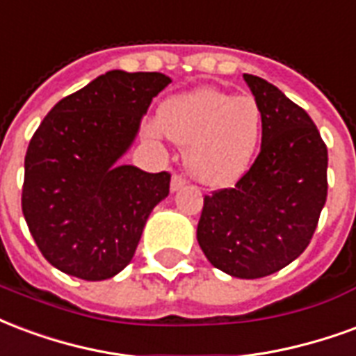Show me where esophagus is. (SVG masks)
I'll list each match as a JSON object with an SVG mask.
<instances>
[{
  "label": "esophagus",
  "mask_w": 356,
  "mask_h": 356,
  "mask_svg": "<svg viewBox=\"0 0 356 356\" xmlns=\"http://www.w3.org/2000/svg\"><path fill=\"white\" fill-rule=\"evenodd\" d=\"M184 186H186V180H184L181 176H172V180H170V191H172V193H176V191L184 188Z\"/></svg>",
  "instance_id": "esophagus-1"
}]
</instances>
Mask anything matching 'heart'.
I'll return each instance as SVG.
<instances>
[{"label":"heart","instance_id":"heart-1","mask_svg":"<svg viewBox=\"0 0 356 356\" xmlns=\"http://www.w3.org/2000/svg\"><path fill=\"white\" fill-rule=\"evenodd\" d=\"M146 134L186 146L189 175L210 188H227L246 175L261 140V110L252 96H235L216 87L170 96L159 121H147Z\"/></svg>","mask_w":356,"mask_h":356}]
</instances>
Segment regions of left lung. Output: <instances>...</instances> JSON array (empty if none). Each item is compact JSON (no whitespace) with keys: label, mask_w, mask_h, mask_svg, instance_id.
I'll list each match as a JSON object with an SVG mask.
<instances>
[{"label":"left lung","mask_w":356,"mask_h":356,"mask_svg":"<svg viewBox=\"0 0 356 356\" xmlns=\"http://www.w3.org/2000/svg\"><path fill=\"white\" fill-rule=\"evenodd\" d=\"M261 110V147L235 188L204 197L197 241L207 260L237 279L279 271L307 248L326 203L328 152L307 111L245 74Z\"/></svg>","instance_id":"8db88e82"}]
</instances>
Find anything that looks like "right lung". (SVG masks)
Segmentation results:
<instances>
[{
  "label": "right lung",
  "mask_w": 356,
  "mask_h": 356,
  "mask_svg": "<svg viewBox=\"0 0 356 356\" xmlns=\"http://www.w3.org/2000/svg\"><path fill=\"white\" fill-rule=\"evenodd\" d=\"M170 81L159 72L111 70L62 98L30 140L22 212L41 254L62 273L106 281L131 264L170 175L119 159Z\"/></svg>",
  "instance_id": "add662e5"
}]
</instances>
